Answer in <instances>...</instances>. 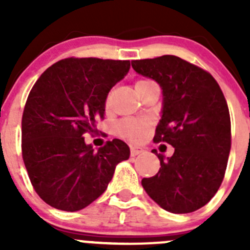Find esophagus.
Segmentation results:
<instances>
[{
    "instance_id": "esophagus-1",
    "label": "esophagus",
    "mask_w": 250,
    "mask_h": 250,
    "mask_svg": "<svg viewBox=\"0 0 250 250\" xmlns=\"http://www.w3.org/2000/svg\"><path fill=\"white\" fill-rule=\"evenodd\" d=\"M143 152H144V149H143V147H139V146L130 147V154H131V156H136L139 155V154H143Z\"/></svg>"
}]
</instances>
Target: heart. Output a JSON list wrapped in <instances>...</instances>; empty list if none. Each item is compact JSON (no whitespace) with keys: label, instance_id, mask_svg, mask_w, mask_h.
<instances>
[{"label":"heart","instance_id":"b5f03b06","mask_svg":"<svg viewBox=\"0 0 250 250\" xmlns=\"http://www.w3.org/2000/svg\"><path fill=\"white\" fill-rule=\"evenodd\" d=\"M150 83H152L149 80H139L135 86L136 89H141ZM110 100H111V94L107 95V98H106V106L110 105ZM149 121L141 120V119H125L118 124V132L120 134V136L132 141V143H140V141L145 140L146 136L149 135Z\"/></svg>","mask_w":250,"mask_h":250}]
</instances>
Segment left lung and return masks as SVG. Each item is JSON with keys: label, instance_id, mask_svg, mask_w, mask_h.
I'll return each mask as SVG.
<instances>
[{"label": "left lung", "instance_id": "8db88e82", "mask_svg": "<svg viewBox=\"0 0 250 250\" xmlns=\"http://www.w3.org/2000/svg\"><path fill=\"white\" fill-rule=\"evenodd\" d=\"M131 66L161 86L163 115L154 141L175 149L167 159L152 150L160 169L141 185L167 211L198 210L219 189L230 152V115L222 89L209 72L173 55L134 60Z\"/></svg>", "mask_w": 250, "mask_h": 250}]
</instances>
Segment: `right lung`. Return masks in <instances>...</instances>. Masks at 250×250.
I'll use <instances>...</instances> for the list:
<instances>
[{"label":"right lung","instance_id":"1","mask_svg":"<svg viewBox=\"0 0 250 250\" xmlns=\"http://www.w3.org/2000/svg\"><path fill=\"white\" fill-rule=\"evenodd\" d=\"M129 68L127 60L68 57L32 86L22 115V159L35 191L52 208L77 211L91 204L129 159L119 139L98 151L83 139L96 131L107 94Z\"/></svg>","mask_w":250,"mask_h":250}]
</instances>
